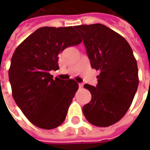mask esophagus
Returning a JSON list of instances; mask_svg holds the SVG:
<instances>
[{
  "mask_svg": "<svg viewBox=\"0 0 150 150\" xmlns=\"http://www.w3.org/2000/svg\"><path fill=\"white\" fill-rule=\"evenodd\" d=\"M79 89H82V87H83V84L82 83H79Z\"/></svg>",
  "mask_w": 150,
  "mask_h": 150,
  "instance_id": "obj_1",
  "label": "esophagus"
}]
</instances>
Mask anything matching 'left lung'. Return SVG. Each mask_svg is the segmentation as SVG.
Here are the masks:
<instances>
[{"mask_svg":"<svg viewBox=\"0 0 150 150\" xmlns=\"http://www.w3.org/2000/svg\"><path fill=\"white\" fill-rule=\"evenodd\" d=\"M75 29L83 38L91 67L100 72L96 87L84 85L92 99L82 111L92 125L108 127L120 121L132 103L139 86L137 62L125 39L104 25Z\"/></svg>","mask_w":150,"mask_h":150,"instance_id":"left-lung-1","label":"left lung"}]
</instances>
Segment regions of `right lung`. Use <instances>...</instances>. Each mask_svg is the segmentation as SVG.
<instances>
[{"label":"right lung","mask_w":150,"mask_h":150,"mask_svg":"<svg viewBox=\"0 0 150 150\" xmlns=\"http://www.w3.org/2000/svg\"><path fill=\"white\" fill-rule=\"evenodd\" d=\"M82 42L72 26L42 27L18 46L8 71L12 96L31 123L53 129L63 123L79 89L75 80L53 79L58 54Z\"/></svg>","instance_id":"right-lung-1"}]
</instances>
